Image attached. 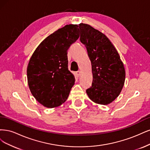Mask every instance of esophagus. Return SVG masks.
Wrapping results in <instances>:
<instances>
[{"mask_svg": "<svg viewBox=\"0 0 150 150\" xmlns=\"http://www.w3.org/2000/svg\"><path fill=\"white\" fill-rule=\"evenodd\" d=\"M80 73H81L80 71V70H79V71H77L76 72V75H77V76H79L80 75Z\"/></svg>", "mask_w": 150, "mask_h": 150, "instance_id": "34e87169", "label": "esophagus"}]
</instances>
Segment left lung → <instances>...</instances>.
<instances>
[{
  "instance_id": "obj_1",
  "label": "left lung",
  "mask_w": 150,
  "mask_h": 150,
  "mask_svg": "<svg viewBox=\"0 0 150 150\" xmlns=\"http://www.w3.org/2000/svg\"><path fill=\"white\" fill-rule=\"evenodd\" d=\"M80 42L87 50L93 72V83L86 91L95 103L107 105L117 98L123 86L125 70L115 47L103 33L80 23Z\"/></svg>"
}]
</instances>
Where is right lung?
Listing matches in <instances>:
<instances>
[{"mask_svg":"<svg viewBox=\"0 0 150 150\" xmlns=\"http://www.w3.org/2000/svg\"><path fill=\"white\" fill-rule=\"evenodd\" d=\"M77 25H67L45 40L33 52L27 67V80L35 98L44 107L64 103L75 83L68 68L67 50L80 36Z\"/></svg>","mask_w":150,"mask_h":150,"instance_id":"add662e5","label":"right lung"}]
</instances>
